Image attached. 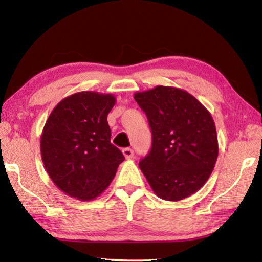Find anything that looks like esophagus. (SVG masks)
<instances>
[{"mask_svg": "<svg viewBox=\"0 0 262 262\" xmlns=\"http://www.w3.org/2000/svg\"><path fill=\"white\" fill-rule=\"evenodd\" d=\"M122 154H123V156H125L126 159H129V158H132L133 156H134V151H133L130 148L122 149Z\"/></svg>", "mask_w": 262, "mask_h": 262, "instance_id": "esophagus-1", "label": "esophagus"}]
</instances>
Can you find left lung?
I'll list each match as a JSON object with an SVG mask.
<instances>
[{"mask_svg":"<svg viewBox=\"0 0 262 262\" xmlns=\"http://www.w3.org/2000/svg\"><path fill=\"white\" fill-rule=\"evenodd\" d=\"M134 99L147 114L152 147L139 163L158 198L180 201L202 188L219 156L214 119L189 92L157 85L135 92Z\"/></svg>","mask_w":262,"mask_h":262,"instance_id":"1","label":"left lung"}]
</instances>
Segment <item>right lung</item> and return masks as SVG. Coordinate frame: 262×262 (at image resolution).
Returning a JSON list of instances; mask_svg holds the SVG:
<instances>
[{"label": "right lung", "mask_w": 262, "mask_h": 262, "mask_svg": "<svg viewBox=\"0 0 262 262\" xmlns=\"http://www.w3.org/2000/svg\"><path fill=\"white\" fill-rule=\"evenodd\" d=\"M115 101L111 94L76 92L53 108L43 126V166L56 187L77 200L99 196L125 159L111 143L107 114Z\"/></svg>", "instance_id": "1"}]
</instances>
